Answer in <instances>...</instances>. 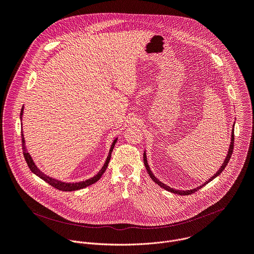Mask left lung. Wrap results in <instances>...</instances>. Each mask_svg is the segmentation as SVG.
<instances>
[{"label": "left lung", "mask_w": 254, "mask_h": 254, "mask_svg": "<svg viewBox=\"0 0 254 254\" xmlns=\"http://www.w3.org/2000/svg\"><path fill=\"white\" fill-rule=\"evenodd\" d=\"M233 148H234V132H233V130H232V134H231V142H230V147H229V150H228V154H227V156H226V159H225V161L223 162V164H222V166L220 167V169L216 172V174L213 176V177H211L208 181H206V182L204 183V184H202L201 186H199V187H197V188H194V189H192V190H186V191H182V190H176V189H173V188H171V187H169V186H167V185H165L164 183H162V182H160V181L154 176V174L152 173V171H151V169H150V167H149V165H148V161H147V156H146V152L143 153V163H144V167H146V169H147V171H148V174L150 175V177H151V179L154 181V182L156 183V184H158L160 187H162V188H164L165 190H167V191H169V192H172V193H175V194H178V195H182V196H185V195H191V194H193V193H195L196 191H198L199 189H201L203 186H205L206 184H208L209 182H211L212 180H214L217 176H219L221 173H222V171L226 168V166H227V164L229 163V160H230V158H231V155H232V153H233Z\"/></svg>", "instance_id": "8db88e82"}]
</instances>
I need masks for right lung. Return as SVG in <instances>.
I'll list each match as a JSON object with an SVG mask.
<instances>
[{"label":"right lung","mask_w":254,"mask_h":254,"mask_svg":"<svg viewBox=\"0 0 254 254\" xmlns=\"http://www.w3.org/2000/svg\"><path fill=\"white\" fill-rule=\"evenodd\" d=\"M23 108H24V106L22 107V110H21V115H20L21 121H22V116H23V111H24ZM21 135H22V146H23L24 158H25L26 163H27L28 167L30 168V170H31L36 176H38L39 178H41L42 180H44L46 183H48V184L51 185L52 187H54V188H56V189H58V190H60V191H65V192L80 190V189H83V188H85V187H87V186H90V185L94 184L95 182H97V181H98V180L101 178V176L103 175V173L105 172V170H106V168H107V166H108V163H110V161H111L113 150H114L115 144H116V142H117V140H118V138H116V139L114 140V142H113V144H112V147H111V150H110V153H108V156H107V158H106V161H105L103 167L100 169V171H99L94 177H92V178H90V179H88V180H86V181H82V182H78V183H64V182H61V181H58V180H56V179H53V178H51V177H49V176H46L44 173H42V172L37 168V166H36L35 163L33 162V160H32V158H31L30 154H29V153L27 152V150H26L23 130H22Z\"/></svg>","instance_id":"right-lung-1"}]
</instances>
